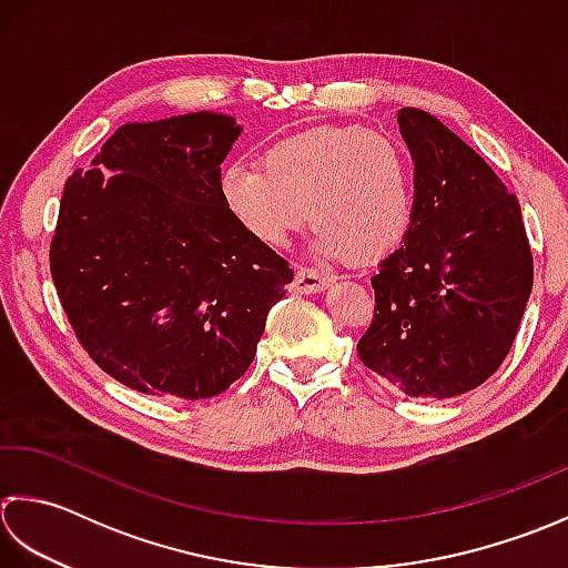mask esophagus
Wrapping results in <instances>:
<instances>
[{
    "instance_id": "34e87169",
    "label": "esophagus",
    "mask_w": 568,
    "mask_h": 568,
    "mask_svg": "<svg viewBox=\"0 0 568 568\" xmlns=\"http://www.w3.org/2000/svg\"><path fill=\"white\" fill-rule=\"evenodd\" d=\"M328 276L326 274H318L316 270H306V267H301V270H296V276H294V282H292V294H318V292H323V288L328 286Z\"/></svg>"
}]
</instances>
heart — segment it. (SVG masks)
<instances>
[{"mask_svg":"<svg viewBox=\"0 0 568 568\" xmlns=\"http://www.w3.org/2000/svg\"><path fill=\"white\" fill-rule=\"evenodd\" d=\"M217 193L225 213L262 247H284L311 217L318 257L377 262L407 235L416 181L395 136L316 126L270 144L262 166L230 161Z\"/></svg>","mask_w":568,"mask_h":568,"instance_id":"obj_1","label":"heart"}]
</instances>
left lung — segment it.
Wrapping results in <instances>:
<instances>
[{
    "mask_svg": "<svg viewBox=\"0 0 568 568\" xmlns=\"http://www.w3.org/2000/svg\"><path fill=\"white\" fill-rule=\"evenodd\" d=\"M414 161V217L377 264L375 316L357 355L409 397L446 399L483 385L505 355L531 292V250L517 195L434 114L402 108Z\"/></svg>",
    "mask_w": 568,
    "mask_h": 568,
    "instance_id": "left-lung-1",
    "label": "left lung"
}]
</instances>
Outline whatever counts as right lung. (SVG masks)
<instances>
[{"mask_svg":"<svg viewBox=\"0 0 568 568\" xmlns=\"http://www.w3.org/2000/svg\"><path fill=\"white\" fill-rule=\"evenodd\" d=\"M240 132L205 110L126 122L92 169L65 181L51 242L55 292L88 355L130 389L225 392L294 280L220 203V164Z\"/></svg>","mask_w":568,"mask_h":568,"instance_id":"obj_1","label":"right lung"}]
</instances>
